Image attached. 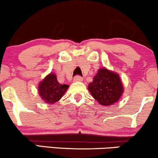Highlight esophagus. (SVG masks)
Instances as JSON below:
<instances>
[{
  "label": "esophagus",
  "instance_id": "34e87169",
  "mask_svg": "<svg viewBox=\"0 0 158 158\" xmlns=\"http://www.w3.org/2000/svg\"><path fill=\"white\" fill-rule=\"evenodd\" d=\"M82 79H83L81 77H79V76H77V77H74L73 81H82Z\"/></svg>",
  "mask_w": 158,
  "mask_h": 158
}]
</instances>
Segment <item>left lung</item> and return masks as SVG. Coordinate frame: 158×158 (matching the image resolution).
<instances>
[{
  "mask_svg": "<svg viewBox=\"0 0 158 158\" xmlns=\"http://www.w3.org/2000/svg\"><path fill=\"white\" fill-rule=\"evenodd\" d=\"M88 90L102 106H112L119 100L124 92L122 80L117 73L101 68L88 85Z\"/></svg>",
  "mask_w": 158,
  "mask_h": 158,
  "instance_id": "8db88e82",
  "label": "left lung"
}]
</instances>
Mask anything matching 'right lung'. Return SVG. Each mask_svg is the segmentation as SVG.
I'll return each mask as SVG.
<instances>
[{
	"label": "right lung",
	"instance_id": "right-lung-1",
	"mask_svg": "<svg viewBox=\"0 0 158 158\" xmlns=\"http://www.w3.org/2000/svg\"><path fill=\"white\" fill-rule=\"evenodd\" d=\"M68 88L69 85H61L58 81L56 73H50L40 81L38 91L44 102L54 104L60 100Z\"/></svg>",
	"mask_w": 158,
	"mask_h": 158
}]
</instances>
